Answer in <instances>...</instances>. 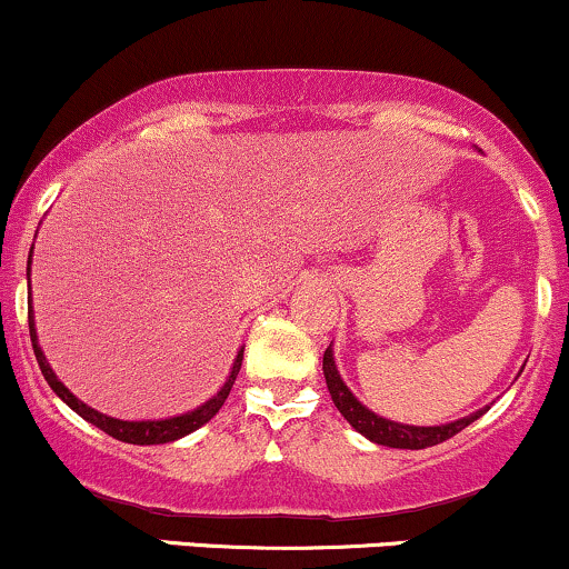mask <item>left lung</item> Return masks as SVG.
I'll use <instances>...</instances> for the list:
<instances>
[{
    "instance_id": "1",
    "label": "left lung",
    "mask_w": 569,
    "mask_h": 569,
    "mask_svg": "<svg viewBox=\"0 0 569 569\" xmlns=\"http://www.w3.org/2000/svg\"><path fill=\"white\" fill-rule=\"evenodd\" d=\"M323 373H326L328 392H331V400H333V406L339 408V413L345 416V419L350 421L360 435H366L368 440H373L379 445H387V448H406V450L432 448V445L450 440V437L461 432V429H467L471 421H477L485 410H488V408H482V410H477V413L467 416V419L442 423V427H408V423L381 419V416L371 413L366 406H360L358 397H355L350 389L345 387L337 366H333L331 347H328L323 355Z\"/></svg>"
}]
</instances>
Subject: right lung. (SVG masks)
Masks as SVG:
<instances>
[{"mask_svg": "<svg viewBox=\"0 0 569 569\" xmlns=\"http://www.w3.org/2000/svg\"><path fill=\"white\" fill-rule=\"evenodd\" d=\"M33 249V246H31ZM29 331H31V341H33V355H37V362L39 368H42L47 385L52 387V392L60 397V400L66 402L68 408H73L81 419H87L89 423H94V427L102 429L106 435L116 437V440L121 442H129V445H161V442H174L180 440V437L196 432L198 427H203L209 419H214L217 410L224 406V400H228L232 385H236V376L241 371V362H243V350L236 355V362H232V371L228 376V381H224V387L219 389V392L211 397V400L203 402L201 408L190 410V413H182V416H174V419H163V421H121V419H111V416L106 413H98L94 408L84 406V402L79 400L77 395H71L68 389L63 387V381H58V376L52 373L50 362L42 355V347L37 345V328H33V315H29Z\"/></svg>", "mask_w": 569, "mask_h": 569, "instance_id": "1", "label": "right lung"}]
</instances>
